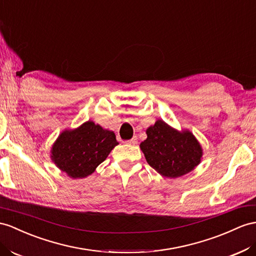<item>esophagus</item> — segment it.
I'll list each match as a JSON object with an SVG mask.
<instances>
[{"mask_svg": "<svg viewBox=\"0 0 256 256\" xmlns=\"http://www.w3.org/2000/svg\"><path fill=\"white\" fill-rule=\"evenodd\" d=\"M126 142H128V144H130V145H136V144H137V137H136V136H134L132 140H128Z\"/></svg>", "mask_w": 256, "mask_h": 256, "instance_id": "esophagus-1", "label": "esophagus"}]
</instances>
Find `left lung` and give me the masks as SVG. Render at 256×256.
I'll return each mask as SVG.
<instances>
[{"instance_id":"obj_1","label":"left lung","mask_w":256,"mask_h":256,"mask_svg":"<svg viewBox=\"0 0 256 256\" xmlns=\"http://www.w3.org/2000/svg\"><path fill=\"white\" fill-rule=\"evenodd\" d=\"M146 134L147 138L140 147L148 164L164 178H180L201 162V145L189 130L178 132L158 120L147 128Z\"/></svg>"}]
</instances>
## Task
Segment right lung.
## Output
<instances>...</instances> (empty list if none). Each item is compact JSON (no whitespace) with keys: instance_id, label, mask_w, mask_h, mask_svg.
Returning a JSON list of instances; mask_svg holds the SVG:
<instances>
[{"instance_id":"obj_1","label":"right lung","mask_w":256,"mask_h":256,"mask_svg":"<svg viewBox=\"0 0 256 256\" xmlns=\"http://www.w3.org/2000/svg\"><path fill=\"white\" fill-rule=\"evenodd\" d=\"M112 130L93 121L76 130H66L50 150V158L58 168L72 178H83L93 173L118 145Z\"/></svg>"}]
</instances>
